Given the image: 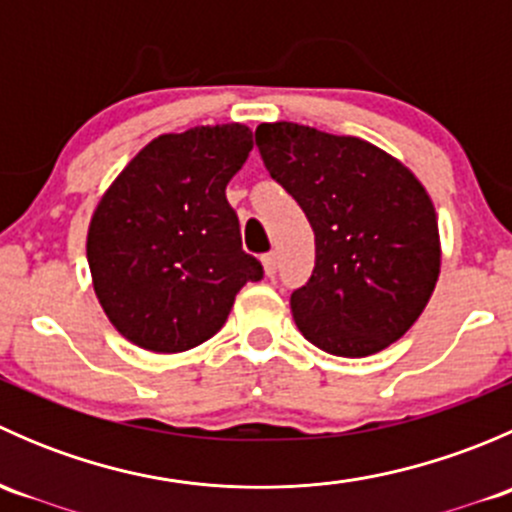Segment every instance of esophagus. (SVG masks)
I'll list each match as a JSON object with an SVG mask.
<instances>
[{
	"mask_svg": "<svg viewBox=\"0 0 512 512\" xmlns=\"http://www.w3.org/2000/svg\"><path fill=\"white\" fill-rule=\"evenodd\" d=\"M262 270H265L267 277H272L277 272V255L275 252H267V255H262Z\"/></svg>",
	"mask_w": 512,
	"mask_h": 512,
	"instance_id": "esophagus-1",
	"label": "esophagus"
}]
</instances>
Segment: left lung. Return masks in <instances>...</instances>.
<instances>
[{
    "instance_id": "obj_1",
    "label": "left lung",
    "mask_w": 512,
    "mask_h": 512,
    "mask_svg": "<svg viewBox=\"0 0 512 512\" xmlns=\"http://www.w3.org/2000/svg\"><path fill=\"white\" fill-rule=\"evenodd\" d=\"M255 141L314 230V272L289 297L297 329L334 356L391 347L441 275L431 195L399 158L356 136L277 121L260 123Z\"/></svg>"
}]
</instances>
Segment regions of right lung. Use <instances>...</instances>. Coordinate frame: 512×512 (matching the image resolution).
Instances as JSON below:
<instances>
[{
    "label": "right lung",
    "instance_id": "obj_1",
    "mask_svg": "<svg viewBox=\"0 0 512 512\" xmlns=\"http://www.w3.org/2000/svg\"><path fill=\"white\" fill-rule=\"evenodd\" d=\"M252 151L245 123L163 133L94 208L91 282L108 322L136 347L178 354L223 329L235 294L262 277L225 198Z\"/></svg>",
    "mask_w": 512,
    "mask_h": 512
}]
</instances>
